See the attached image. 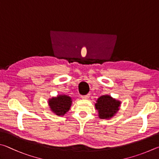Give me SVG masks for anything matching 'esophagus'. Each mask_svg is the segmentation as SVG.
Listing matches in <instances>:
<instances>
[{"label":"esophagus","instance_id":"34e87169","mask_svg":"<svg viewBox=\"0 0 159 159\" xmlns=\"http://www.w3.org/2000/svg\"><path fill=\"white\" fill-rule=\"evenodd\" d=\"M89 97H90L89 94H87V95H85V96H82L81 98H82V99H87V98H89Z\"/></svg>","mask_w":159,"mask_h":159}]
</instances>
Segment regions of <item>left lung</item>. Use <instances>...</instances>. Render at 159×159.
<instances>
[{"instance_id": "8db88e82", "label": "left lung", "mask_w": 159, "mask_h": 159, "mask_svg": "<svg viewBox=\"0 0 159 159\" xmlns=\"http://www.w3.org/2000/svg\"><path fill=\"white\" fill-rule=\"evenodd\" d=\"M120 105L121 102L119 101L109 95H104L98 98L95 107L98 110L100 119H110L118 112Z\"/></svg>"}]
</instances>
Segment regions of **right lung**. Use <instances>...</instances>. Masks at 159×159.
<instances>
[{"instance_id":"obj_1","label":"right lung","mask_w":159,"mask_h":159,"mask_svg":"<svg viewBox=\"0 0 159 159\" xmlns=\"http://www.w3.org/2000/svg\"><path fill=\"white\" fill-rule=\"evenodd\" d=\"M72 99L67 95H58L53 97L48 101L50 110L58 116H63L70 110L72 105Z\"/></svg>"}]
</instances>
